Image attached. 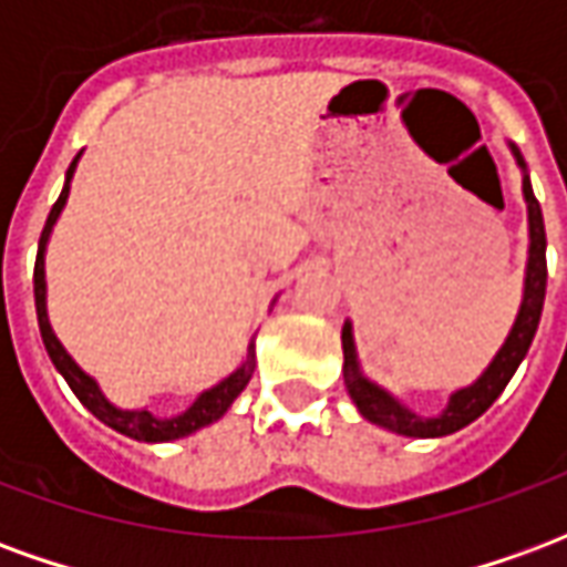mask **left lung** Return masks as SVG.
<instances>
[{
	"instance_id": "1",
	"label": "left lung",
	"mask_w": 567,
	"mask_h": 567,
	"mask_svg": "<svg viewBox=\"0 0 567 567\" xmlns=\"http://www.w3.org/2000/svg\"><path fill=\"white\" fill-rule=\"evenodd\" d=\"M513 157L523 169V194L525 206H528V264H525V288H523V303L516 312L507 340L498 349V355L492 358V364L483 370V377L450 394V404L446 410L434 419L416 416L413 410H406L398 398L380 389L377 382H370L361 368H358L355 355V340H352V321L343 324V377L349 398L355 401L358 413L373 422V425L389 427L394 434H404V437H446L455 434L458 427L471 425L474 419L486 413L488 406L495 404V398L504 392V385L511 382L516 368L523 364L528 346L535 340L537 321H540V309H544V295H547V234H544V215H540V203L535 199L528 173H525V161L516 145H511Z\"/></svg>"
}]
</instances>
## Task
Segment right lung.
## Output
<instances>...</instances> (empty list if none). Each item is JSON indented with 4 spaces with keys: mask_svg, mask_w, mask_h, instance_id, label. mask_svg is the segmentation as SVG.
<instances>
[{
    "mask_svg": "<svg viewBox=\"0 0 567 567\" xmlns=\"http://www.w3.org/2000/svg\"><path fill=\"white\" fill-rule=\"evenodd\" d=\"M79 157L69 163L66 185H63L60 197H56V203L51 206L48 221H44L42 239H39V258H35V272H32V285H35V312H39V331H42L44 349H48L54 368L63 373V380L69 382V389L75 392V398H79L81 404L87 406L100 422H105L109 427H115L117 434H127V437L133 440H145V443H166V440L187 437V434H194L199 427L218 422V419L227 413V406L234 404L236 398H239V392L246 389L248 380H251V373H255V340L248 343L246 361H243L227 380H221L218 385H212L209 392L199 394L197 401L187 406L185 413H178V416H154L151 410H117L115 404L105 401V394L100 392L96 380L87 377V373L72 361V355L63 349V343L56 340L54 328H51V321H48V303H44V295H48V288H44V248H48V236L54 230L60 212L66 206L69 182H72V173H75V166H79Z\"/></svg>",
    "mask_w": 567,
    "mask_h": 567,
    "instance_id": "add662e5",
    "label": "right lung"
}]
</instances>
